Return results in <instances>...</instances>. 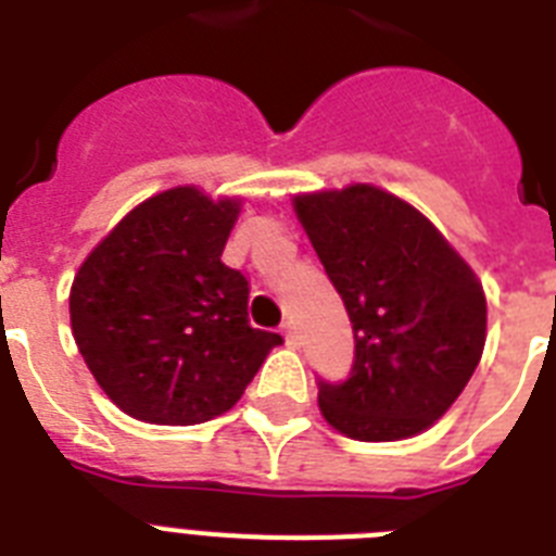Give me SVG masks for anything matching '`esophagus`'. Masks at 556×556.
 <instances>
[{"mask_svg": "<svg viewBox=\"0 0 556 556\" xmlns=\"http://www.w3.org/2000/svg\"><path fill=\"white\" fill-rule=\"evenodd\" d=\"M282 334H286L288 346H296V343H300V331H296V326L291 320H288L286 326H282Z\"/></svg>", "mask_w": 556, "mask_h": 556, "instance_id": "34e87169", "label": "esophagus"}]
</instances>
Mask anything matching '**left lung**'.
<instances>
[{"mask_svg":"<svg viewBox=\"0 0 556 556\" xmlns=\"http://www.w3.org/2000/svg\"><path fill=\"white\" fill-rule=\"evenodd\" d=\"M294 210L355 331L349 378L317 383L323 418L357 441L424 432L479 366L482 282L430 218L380 187L308 192Z\"/></svg>","mask_w":556,"mask_h":556,"instance_id":"obj_1","label":"left lung"}]
</instances>
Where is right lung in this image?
Returning <instances> with one entry per match:
<instances>
[{"mask_svg":"<svg viewBox=\"0 0 556 556\" xmlns=\"http://www.w3.org/2000/svg\"><path fill=\"white\" fill-rule=\"evenodd\" d=\"M236 216V199L173 187L126 213L74 277L77 349L138 421L190 427L227 413L282 343L253 329L248 279L222 262Z\"/></svg>","mask_w":556,"mask_h":556,"instance_id":"obj_1","label":"right lung"}]
</instances>
